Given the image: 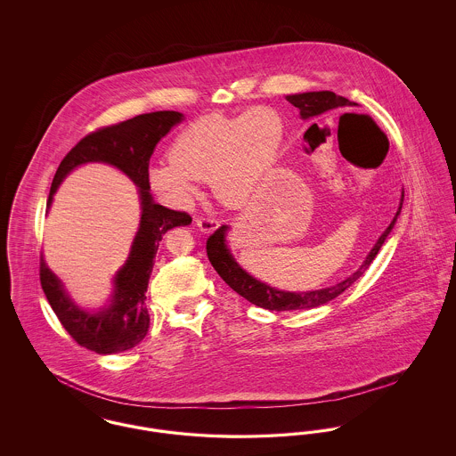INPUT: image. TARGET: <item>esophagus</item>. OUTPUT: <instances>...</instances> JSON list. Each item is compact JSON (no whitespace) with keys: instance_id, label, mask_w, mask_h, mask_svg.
Here are the masks:
<instances>
[{"instance_id":"1","label":"esophagus","mask_w":456,"mask_h":456,"mask_svg":"<svg viewBox=\"0 0 456 456\" xmlns=\"http://www.w3.org/2000/svg\"><path fill=\"white\" fill-rule=\"evenodd\" d=\"M195 222L196 227H198L201 232H205V234L214 232L218 227V220L212 217H198Z\"/></svg>"}]
</instances>
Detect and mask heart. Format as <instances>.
Wrapping results in <instances>:
<instances>
[{
	"label": "heart",
	"instance_id": "heart-1",
	"mask_svg": "<svg viewBox=\"0 0 456 456\" xmlns=\"http://www.w3.org/2000/svg\"><path fill=\"white\" fill-rule=\"evenodd\" d=\"M285 136L282 114L256 106L236 116H208L174 138L171 159L153 162L149 181L157 193L183 207L210 179L229 207H244L266 190Z\"/></svg>",
	"mask_w": 456,
	"mask_h": 456
}]
</instances>
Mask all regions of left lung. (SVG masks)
Listing matches in <instances>:
<instances>
[{
    "label": "left lung",
    "mask_w": 456,
    "mask_h": 456,
    "mask_svg": "<svg viewBox=\"0 0 456 456\" xmlns=\"http://www.w3.org/2000/svg\"><path fill=\"white\" fill-rule=\"evenodd\" d=\"M287 101L294 108L299 109L303 119H316V118L323 116L326 112H344L340 116V119H344L346 116H350V114L357 116V118H362V119H368L366 114L346 112V110H354L357 104L350 102L346 97L337 95L335 92H330V90L304 92V94H296V95H287ZM402 203H403V191H402V198H400V207H398L395 217L391 220L390 225L387 227V231L376 240V244L369 251V255L366 256V260L362 261V265L350 277H347L346 281L335 283V285H330V287H325V289L305 290V292H285V290H279L275 287H270L266 283L256 281L246 270H242L238 261L234 260V256L231 255V251L227 248V242H225V236H227V231H229L227 225L218 227L217 231L208 238V240H207V255H208V260L212 263V266L216 268V272L222 277V281L227 283L232 290H236L239 296H242L246 301H249V303L255 304L258 307L270 309V311H290V309L318 307L322 304L330 303L331 299L338 297L359 277L364 275V272L368 270L369 265L376 258V255L379 253L381 246L385 244V240L390 236L391 229H393L396 218H398L400 212H402Z\"/></svg>",
    "instance_id": "8db88e82"
}]
</instances>
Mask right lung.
<instances>
[{"label":"right lung","instance_id":"1","mask_svg":"<svg viewBox=\"0 0 456 456\" xmlns=\"http://www.w3.org/2000/svg\"><path fill=\"white\" fill-rule=\"evenodd\" d=\"M181 121V112L157 110L92 131L66 153L54 174L47 210L66 174L87 162H106L118 167L138 186L140 193V227L133 239L128 260L114 277L112 299L106 307L94 313L78 307L41 256V285L53 311L78 346L97 354L125 352L145 338L151 325L145 292L159 242L169 229L191 224L186 212H175L155 203L149 183V164L155 145Z\"/></svg>","mask_w":456,"mask_h":456}]
</instances>
